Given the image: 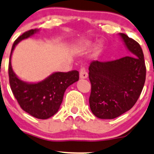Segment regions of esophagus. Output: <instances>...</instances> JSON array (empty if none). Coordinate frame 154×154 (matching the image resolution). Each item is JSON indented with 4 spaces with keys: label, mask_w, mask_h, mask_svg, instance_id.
Here are the masks:
<instances>
[{
    "label": "esophagus",
    "mask_w": 154,
    "mask_h": 154,
    "mask_svg": "<svg viewBox=\"0 0 154 154\" xmlns=\"http://www.w3.org/2000/svg\"><path fill=\"white\" fill-rule=\"evenodd\" d=\"M88 72H87L86 69L85 67H82L80 69V72H79V77L80 79H87L88 78Z\"/></svg>",
    "instance_id": "1"
}]
</instances>
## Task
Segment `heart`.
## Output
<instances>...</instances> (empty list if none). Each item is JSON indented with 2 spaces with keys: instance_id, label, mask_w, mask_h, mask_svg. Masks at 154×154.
<instances>
[{
  "instance_id": "b5f03b06",
  "label": "heart",
  "mask_w": 154,
  "mask_h": 154,
  "mask_svg": "<svg viewBox=\"0 0 154 154\" xmlns=\"http://www.w3.org/2000/svg\"><path fill=\"white\" fill-rule=\"evenodd\" d=\"M89 45H90V44L88 43H88H86V44H85V47H88V46H89Z\"/></svg>"
}]
</instances>
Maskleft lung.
<instances>
[{"label": "left lung", "instance_id": "8db88e82", "mask_svg": "<svg viewBox=\"0 0 154 154\" xmlns=\"http://www.w3.org/2000/svg\"><path fill=\"white\" fill-rule=\"evenodd\" d=\"M121 36L129 55L109 61L94 60L89 66L90 108L101 119H114L132 109L145 82L146 66L141 46L127 35Z\"/></svg>", "mask_w": 154, "mask_h": 154}]
</instances>
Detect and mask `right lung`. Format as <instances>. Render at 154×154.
I'll return each instance as SVG.
<instances>
[{"instance_id": "obj_1", "label": "right lung", "mask_w": 154, "mask_h": 154, "mask_svg": "<svg viewBox=\"0 0 154 154\" xmlns=\"http://www.w3.org/2000/svg\"><path fill=\"white\" fill-rule=\"evenodd\" d=\"M38 30L31 29L19 36L12 47L8 66L9 82L15 98L22 110L38 119H48L55 115L63 101L66 88L77 82V70L54 72L40 82L28 84L18 79L11 66V55L16 44L34 34Z\"/></svg>"}]
</instances>
